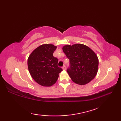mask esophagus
<instances>
[{"instance_id": "34e87169", "label": "esophagus", "mask_w": 121, "mask_h": 121, "mask_svg": "<svg viewBox=\"0 0 121 121\" xmlns=\"http://www.w3.org/2000/svg\"><path fill=\"white\" fill-rule=\"evenodd\" d=\"M62 69L63 70H66V66L65 65H64L63 66H62Z\"/></svg>"}]
</instances>
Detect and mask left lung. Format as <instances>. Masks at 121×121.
<instances>
[{
  "instance_id": "left-lung-1",
  "label": "left lung",
  "mask_w": 121,
  "mask_h": 121,
  "mask_svg": "<svg viewBox=\"0 0 121 121\" xmlns=\"http://www.w3.org/2000/svg\"><path fill=\"white\" fill-rule=\"evenodd\" d=\"M62 49L70 60L67 72L71 79L79 85L89 83L97 75L99 61L88 46L81 43L65 45Z\"/></svg>"
}]
</instances>
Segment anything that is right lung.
I'll return each instance as SVG.
<instances>
[{
    "label": "right lung",
    "mask_w": 121,
    "mask_h": 121,
    "mask_svg": "<svg viewBox=\"0 0 121 121\" xmlns=\"http://www.w3.org/2000/svg\"><path fill=\"white\" fill-rule=\"evenodd\" d=\"M56 47L42 45L33 51L27 60L28 68L34 81L43 86H51L57 81L62 69L58 66V59L53 53Z\"/></svg>",
    "instance_id": "1"
}]
</instances>
